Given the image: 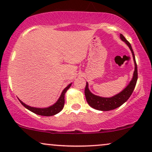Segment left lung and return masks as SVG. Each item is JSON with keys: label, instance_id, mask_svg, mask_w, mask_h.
<instances>
[{"label": "left lung", "instance_id": "obj_1", "mask_svg": "<svg viewBox=\"0 0 152 152\" xmlns=\"http://www.w3.org/2000/svg\"><path fill=\"white\" fill-rule=\"evenodd\" d=\"M121 39L123 42H125L128 46L130 48L132 53V56H133V59L134 62V71L133 74V77H132V80L130 82V84L128 85L124 90H123L121 93L115 95L113 97L110 98H104V97H101L99 96H96V95L93 94L89 90L88 88V84L87 83L85 89V94L86 99L88 104L95 109L99 110H104V111H107V110H113L115 108H117L122 106L124 103L126 102L128 99L130 98L132 92H133L134 87H135L137 81V65L135 58H134V54L132 50L131 44L127 39L125 38V37L123 34H121Z\"/></svg>", "mask_w": 152, "mask_h": 152}]
</instances>
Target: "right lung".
I'll return each instance as SVG.
<instances>
[{
    "label": "right lung",
    "mask_w": 152,
    "mask_h": 152,
    "mask_svg": "<svg viewBox=\"0 0 152 152\" xmlns=\"http://www.w3.org/2000/svg\"><path fill=\"white\" fill-rule=\"evenodd\" d=\"M71 84H70L67 87H66L64 89V90L62 92L61 96L58 102L56 103L55 104L53 105V106H50L48 108H34V107H31V106H27L25 104H24L23 102H21L20 100V102L21 104L23 105V106L25 107L26 108H27L28 110H29L30 111L33 112V113L37 114V115H44V116H51V115H54L56 114H57L58 113H59L61 110L63 108V106H64V104H65V94L66 92L67 89L70 87Z\"/></svg>",
    "instance_id": "obj_1"
}]
</instances>
